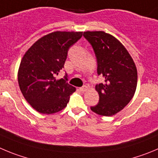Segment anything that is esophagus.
I'll return each instance as SVG.
<instances>
[{
	"mask_svg": "<svg viewBox=\"0 0 158 158\" xmlns=\"http://www.w3.org/2000/svg\"><path fill=\"white\" fill-rule=\"evenodd\" d=\"M79 91H80V92H82V93L86 92V91L87 90V86H82V87L79 88Z\"/></svg>",
	"mask_w": 158,
	"mask_h": 158,
	"instance_id": "obj_1",
	"label": "esophagus"
}]
</instances>
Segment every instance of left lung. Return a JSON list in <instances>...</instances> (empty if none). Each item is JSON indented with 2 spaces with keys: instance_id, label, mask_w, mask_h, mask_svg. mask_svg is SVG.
I'll use <instances>...</instances> for the list:
<instances>
[{
  "instance_id": "1",
  "label": "left lung",
  "mask_w": 158,
  "mask_h": 158,
  "mask_svg": "<svg viewBox=\"0 0 158 158\" xmlns=\"http://www.w3.org/2000/svg\"><path fill=\"white\" fill-rule=\"evenodd\" d=\"M91 44L97 62V74L104 82L96 85L99 103L90 109L97 114L112 116L126 107L137 86V70L126 48L103 31L84 32Z\"/></svg>"
}]
</instances>
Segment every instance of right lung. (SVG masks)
<instances>
[{
	"label": "right lung",
	"mask_w": 158,
	"mask_h": 158,
	"mask_svg": "<svg viewBox=\"0 0 158 158\" xmlns=\"http://www.w3.org/2000/svg\"><path fill=\"white\" fill-rule=\"evenodd\" d=\"M82 32H51L38 40L22 59L18 81L25 99L41 114H54L67 106L76 88L64 79H55L64 68L68 51Z\"/></svg>",
	"instance_id": "right-lung-1"
}]
</instances>
